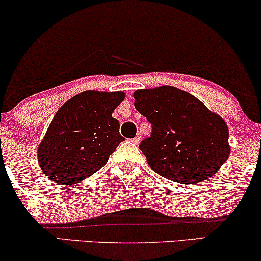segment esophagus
<instances>
[{
    "instance_id": "34e87169",
    "label": "esophagus",
    "mask_w": 261,
    "mask_h": 261,
    "mask_svg": "<svg viewBox=\"0 0 261 261\" xmlns=\"http://www.w3.org/2000/svg\"><path fill=\"white\" fill-rule=\"evenodd\" d=\"M132 141H133L135 145L140 144V135H137V137H134L133 139H132Z\"/></svg>"
}]
</instances>
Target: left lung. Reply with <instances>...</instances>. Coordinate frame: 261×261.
I'll list each match as a JSON object with an SVG mask.
<instances>
[{"label": "left lung", "instance_id": "1", "mask_svg": "<svg viewBox=\"0 0 261 261\" xmlns=\"http://www.w3.org/2000/svg\"><path fill=\"white\" fill-rule=\"evenodd\" d=\"M134 106L152 124L140 148L153 171L174 182L212 177L230 154L229 129L218 114L174 86L137 90Z\"/></svg>", "mask_w": 261, "mask_h": 261}]
</instances>
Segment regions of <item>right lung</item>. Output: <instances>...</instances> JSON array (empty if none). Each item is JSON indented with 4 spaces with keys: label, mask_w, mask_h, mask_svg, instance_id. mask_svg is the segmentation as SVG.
<instances>
[{
    "label": "right lung",
    "mask_w": 261,
    "mask_h": 261,
    "mask_svg": "<svg viewBox=\"0 0 261 261\" xmlns=\"http://www.w3.org/2000/svg\"><path fill=\"white\" fill-rule=\"evenodd\" d=\"M124 97L122 91H84L57 110L37 150L50 181L76 185L104 167L123 141L111 114Z\"/></svg>",
    "instance_id": "1"
}]
</instances>
